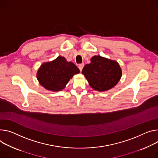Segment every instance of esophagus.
<instances>
[{"mask_svg": "<svg viewBox=\"0 0 158 158\" xmlns=\"http://www.w3.org/2000/svg\"><path fill=\"white\" fill-rule=\"evenodd\" d=\"M84 65V64H81L79 65V70H80V71H82Z\"/></svg>", "mask_w": 158, "mask_h": 158, "instance_id": "34e87169", "label": "esophagus"}]
</instances>
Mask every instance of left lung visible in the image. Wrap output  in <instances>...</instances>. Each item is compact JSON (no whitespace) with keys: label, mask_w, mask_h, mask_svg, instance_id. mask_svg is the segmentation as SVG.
<instances>
[{"label":"left lung","mask_w":158,"mask_h":158,"mask_svg":"<svg viewBox=\"0 0 158 158\" xmlns=\"http://www.w3.org/2000/svg\"><path fill=\"white\" fill-rule=\"evenodd\" d=\"M82 74L92 89L102 92L115 86L122 77V72L117 61L95 55L91 59V63L84 67Z\"/></svg>","instance_id":"left-lung-1"}]
</instances>
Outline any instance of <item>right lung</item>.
<instances>
[{
    "label": "right lung",
    "instance_id": "1",
    "mask_svg": "<svg viewBox=\"0 0 158 158\" xmlns=\"http://www.w3.org/2000/svg\"><path fill=\"white\" fill-rule=\"evenodd\" d=\"M79 73L74 63L59 56L52 61L43 63L37 71L36 78L46 89L57 92L64 89L73 76Z\"/></svg>",
    "mask_w": 158,
    "mask_h": 158
}]
</instances>
